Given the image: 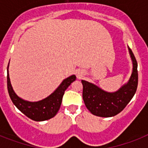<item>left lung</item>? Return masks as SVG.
Wrapping results in <instances>:
<instances>
[{"instance_id": "left-lung-1", "label": "left lung", "mask_w": 148, "mask_h": 148, "mask_svg": "<svg viewBox=\"0 0 148 148\" xmlns=\"http://www.w3.org/2000/svg\"><path fill=\"white\" fill-rule=\"evenodd\" d=\"M133 70L127 83L115 92H107L92 83L82 80L83 99L90 112L98 117H109L124 110L136 93L138 83V63L131 48L128 47Z\"/></svg>"}]
</instances>
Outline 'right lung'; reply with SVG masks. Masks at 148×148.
Returning <instances> with one entry per match:
<instances>
[{"mask_svg": "<svg viewBox=\"0 0 148 148\" xmlns=\"http://www.w3.org/2000/svg\"><path fill=\"white\" fill-rule=\"evenodd\" d=\"M8 90L13 103L17 108L18 110L21 111L30 119L35 121H43L46 120H49L57 114L60 109V104L62 102L63 96L64 95V91L71 84L76 80L75 75H71L68 77L61 82L58 88L53 91L51 95L41 101L31 102L23 100L18 97L13 90L12 86L10 84L9 74H8Z\"/></svg>", "mask_w": 148, "mask_h": 148, "instance_id": "right-lung-1", "label": "right lung"}]
</instances>
